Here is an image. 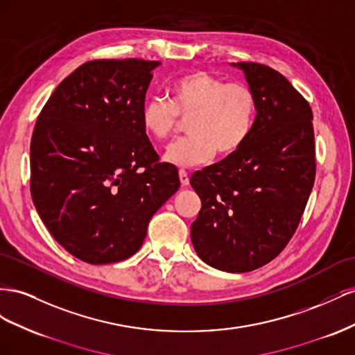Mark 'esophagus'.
Returning <instances> with one entry per match:
<instances>
[{
    "label": "esophagus",
    "mask_w": 355,
    "mask_h": 355,
    "mask_svg": "<svg viewBox=\"0 0 355 355\" xmlns=\"http://www.w3.org/2000/svg\"><path fill=\"white\" fill-rule=\"evenodd\" d=\"M178 175H180V183H181V186H183V187H187V186H189V183H190L187 172H186L184 169H180V171H178Z\"/></svg>",
    "instance_id": "esophagus-1"
}]
</instances>
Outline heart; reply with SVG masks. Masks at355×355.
Returning a JSON list of instances; mask_svg holds the SVG:
<instances>
[{
	"label": "heart",
	"instance_id": "b5f03b06",
	"mask_svg": "<svg viewBox=\"0 0 355 355\" xmlns=\"http://www.w3.org/2000/svg\"><path fill=\"white\" fill-rule=\"evenodd\" d=\"M171 104L151 98L141 110L147 137L164 141L174 134L180 119L187 120L190 137L171 144L165 160L175 166L207 164L216 155L234 156L247 143L257 119V98L248 85L225 80L207 71H190L169 89Z\"/></svg>",
	"mask_w": 355,
	"mask_h": 355
}]
</instances>
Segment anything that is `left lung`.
<instances>
[{
  "mask_svg": "<svg viewBox=\"0 0 355 355\" xmlns=\"http://www.w3.org/2000/svg\"><path fill=\"white\" fill-rule=\"evenodd\" d=\"M257 98L256 125L234 156L196 171L190 184L202 208L190 230L207 265L254 270L288 244L315 181L312 110L278 71L232 64Z\"/></svg>",
  "mask_w": 355,
  "mask_h": 355,
  "instance_id": "left-lung-1",
  "label": "left lung"
}]
</instances>
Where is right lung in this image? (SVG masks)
<instances>
[{
  "label": "right lung",
  "mask_w": 355,
  "mask_h": 355,
  "mask_svg": "<svg viewBox=\"0 0 355 355\" xmlns=\"http://www.w3.org/2000/svg\"><path fill=\"white\" fill-rule=\"evenodd\" d=\"M157 60L99 59L49 98L31 139V196L47 230L90 265L141 248L155 212L180 189L141 126Z\"/></svg>",
  "instance_id": "1"
}]
</instances>
